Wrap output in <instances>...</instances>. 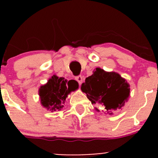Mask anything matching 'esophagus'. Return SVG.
<instances>
[{"label":"esophagus","mask_w":158,"mask_h":158,"mask_svg":"<svg viewBox=\"0 0 158 158\" xmlns=\"http://www.w3.org/2000/svg\"><path fill=\"white\" fill-rule=\"evenodd\" d=\"M76 80L77 81L78 83H79V85H81V84L82 83V82H83V78H82V76H76Z\"/></svg>","instance_id":"esophagus-1"}]
</instances>
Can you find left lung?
<instances>
[{
    "mask_svg": "<svg viewBox=\"0 0 158 158\" xmlns=\"http://www.w3.org/2000/svg\"><path fill=\"white\" fill-rule=\"evenodd\" d=\"M81 90L92 104L105 108V114L122 109L130 96V85L115 72H106L98 67L85 79ZM95 110L99 111L97 108Z\"/></svg>",
    "mask_w": 158,
    "mask_h": 158,
    "instance_id": "left-lung-1",
    "label": "left lung"
}]
</instances>
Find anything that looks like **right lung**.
Wrapping results in <instances>:
<instances>
[{"mask_svg": "<svg viewBox=\"0 0 158 158\" xmlns=\"http://www.w3.org/2000/svg\"><path fill=\"white\" fill-rule=\"evenodd\" d=\"M79 88L75 80L67 81L63 77L53 75L47 82L39 89L40 104L49 111H60L65 106L66 98L72 92Z\"/></svg>", "mask_w": 158, "mask_h": 158, "instance_id": "right-lung-1", "label": "right lung"}]
</instances>
